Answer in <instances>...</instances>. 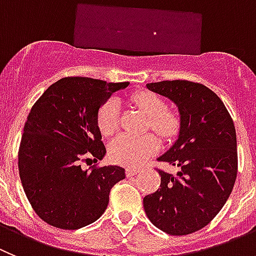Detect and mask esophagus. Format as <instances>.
I'll list each match as a JSON object with an SVG mask.
<instances>
[{
  "label": "esophagus",
  "mask_w": 256,
  "mask_h": 256,
  "mask_svg": "<svg viewBox=\"0 0 256 256\" xmlns=\"http://www.w3.org/2000/svg\"><path fill=\"white\" fill-rule=\"evenodd\" d=\"M136 174H139V168H136V167H128V168H126V176H128V177L135 176Z\"/></svg>",
  "instance_id": "34e87169"
}]
</instances>
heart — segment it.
<instances>
[{
    "instance_id": "1",
    "label": "heart",
    "mask_w": 256,
    "mask_h": 256,
    "mask_svg": "<svg viewBox=\"0 0 256 256\" xmlns=\"http://www.w3.org/2000/svg\"><path fill=\"white\" fill-rule=\"evenodd\" d=\"M130 102L148 116L146 128H152L163 138H171L178 130L180 120L174 111L166 108L162 96L153 92L139 90L131 96ZM118 103L116 100H106L98 111L96 124L103 136H111L118 128ZM160 149V140L153 134L142 136L120 135L110 145L112 160L120 164L135 167L153 156Z\"/></svg>"
}]
</instances>
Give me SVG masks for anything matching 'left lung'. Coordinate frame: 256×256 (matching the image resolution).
Instances as JSON below:
<instances>
[{
	"instance_id": "8db88e82",
	"label": "left lung",
	"mask_w": 256,
	"mask_h": 256,
	"mask_svg": "<svg viewBox=\"0 0 256 256\" xmlns=\"http://www.w3.org/2000/svg\"><path fill=\"white\" fill-rule=\"evenodd\" d=\"M167 96L180 112L178 138L160 162L178 168L158 170L160 188L142 199L156 228L184 236L206 227L228 199L237 176L234 121L217 94L199 82L166 80L146 84Z\"/></svg>"
}]
</instances>
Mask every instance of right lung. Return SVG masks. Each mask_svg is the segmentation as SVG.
Returning <instances> with one entry per match:
<instances>
[{
  "label": "right lung",
  "instance_id": "1",
  "mask_svg": "<svg viewBox=\"0 0 256 256\" xmlns=\"http://www.w3.org/2000/svg\"><path fill=\"white\" fill-rule=\"evenodd\" d=\"M125 82L64 78L32 107L19 149V174L28 200L40 220L61 230H78L104 213L111 188L125 178V168L82 170L106 146L96 124L98 111Z\"/></svg>",
  "mask_w": 256,
  "mask_h": 256
}]
</instances>
